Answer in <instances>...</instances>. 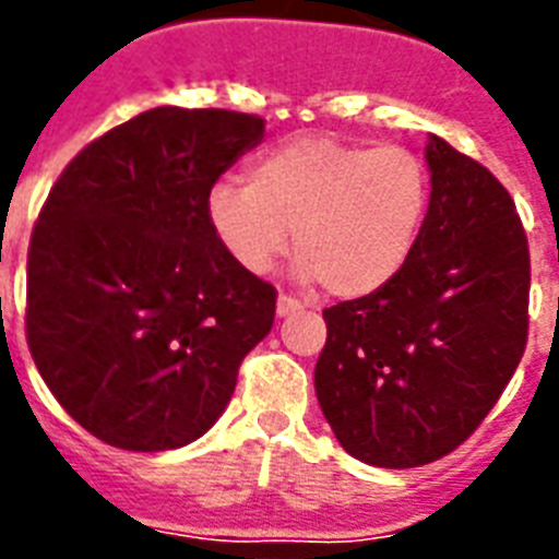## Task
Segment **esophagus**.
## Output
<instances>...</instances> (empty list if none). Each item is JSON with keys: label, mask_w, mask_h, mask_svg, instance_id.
<instances>
[{"label": "esophagus", "mask_w": 559, "mask_h": 559, "mask_svg": "<svg viewBox=\"0 0 559 559\" xmlns=\"http://www.w3.org/2000/svg\"><path fill=\"white\" fill-rule=\"evenodd\" d=\"M305 310V305L298 301V298L293 296H278V305H275V313H278V319H287V316H296Z\"/></svg>", "instance_id": "obj_1"}]
</instances>
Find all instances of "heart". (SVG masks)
<instances>
[{
  "mask_svg": "<svg viewBox=\"0 0 559 559\" xmlns=\"http://www.w3.org/2000/svg\"><path fill=\"white\" fill-rule=\"evenodd\" d=\"M429 170L400 144H348L298 135L249 165L246 186L217 179L205 217L223 252L266 275L293 228L298 278L336 298L389 287L415 252L429 211Z\"/></svg>",
  "mask_w": 559,
  "mask_h": 559,
  "instance_id": "obj_1",
  "label": "heart"
}]
</instances>
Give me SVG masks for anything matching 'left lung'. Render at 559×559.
<instances>
[{
	"mask_svg": "<svg viewBox=\"0 0 559 559\" xmlns=\"http://www.w3.org/2000/svg\"><path fill=\"white\" fill-rule=\"evenodd\" d=\"M429 211L389 287L324 310L316 397L371 467L443 459L496 406L528 340V240L511 193L438 135Z\"/></svg>",
	"mask_w": 559,
	"mask_h": 559,
	"instance_id": "1",
	"label": "left lung"
}]
</instances>
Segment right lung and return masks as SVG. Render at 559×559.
<instances>
[{"label":"right lung","instance_id":"add662e5","mask_svg":"<svg viewBox=\"0 0 559 559\" xmlns=\"http://www.w3.org/2000/svg\"><path fill=\"white\" fill-rule=\"evenodd\" d=\"M266 121L156 107L86 144L28 249L31 357L57 403L109 447L179 450L226 412L275 322V289L237 266L205 193Z\"/></svg>","mask_w":559,"mask_h":559}]
</instances>
